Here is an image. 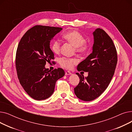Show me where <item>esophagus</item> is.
<instances>
[{
	"instance_id": "1",
	"label": "esophagus",
	"mask_w": 132,
	"mask_h": 132,
	"mask_svg": "<svg viewBox=\"0 0 132 132\" xmlns=\"http://www.w3.org/2000/svg\"><path fill=\"white\" fill-rule=\"evenodd\" d=\"M71 74H72V73L70 71H67L65 72V75H71Z\"/></svg>"
}]
</instances>
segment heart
Returning <instances> with one entry per match:
<instances>
[{"mask_svg":"<svg viewBox=\"0 0 132 132\" xmlns=\"http://www.w3.org/2000/svg\"><path fill=\"white\" fill-rule=\"evenodd\" d=\"M64 38L70 43L73 45L77 52L85 54L90 50V44L85 41L84 36L78 30H72L69 31L64 35ZM61 43L58 40L53 41L51 45L52 51L55 54H58L61 51ZM78 61L75 58H68L63 57L60 59V65L66 69H71L74 65L78 64Z\"/></svg>","mask_w":132,"mask_h":132,"instance_id":"1","label":"heart"}]
</instances>
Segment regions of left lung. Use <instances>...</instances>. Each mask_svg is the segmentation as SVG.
<instances>
[{
  "instance_id": "left-lung-1",
  "label": "left lung",
  "mask_w": 132,
  "mask_h": 132,
  "mask_svg": "<svg viewBox=\"0 0 132 132\" xmlns=\"http://www.w3.org/2000/svg\"><path fill=\"white\" fill-rule=\"evenodd\" d=\"M93 52L78 65L77 70L88 72V76L77 74L80 78L74 88L75 95L84 101H91L99 97L108 88L114 75L118 56L112 39L102 29L93 32Z\"/></svg>"
}]
</instances>
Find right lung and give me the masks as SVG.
Wrapping results in <instances>:
<instances>
[{
  "label": "right lung",
  "mask_w": 132,
  "mask_h": 132,
  "mask_svg": "<svg viewBox=\"0 0 132 132\" xmlns=\"http://www.w3.org/2000/svg\"><path fill=\"white\" fill-rule=\"evenodd\" d=\"M61 29L36 25L24 34L18 44L15 58L18 77L24 90L34 100L50 97L57 81L65 75L61 68L53 71L45 68L46 62L54 59L50 40Z\"/></svg>",
  "instance_id": "obj_1"
}]
</instances>
